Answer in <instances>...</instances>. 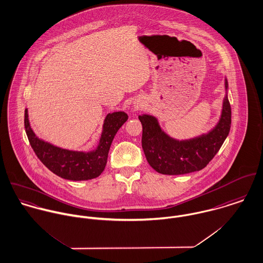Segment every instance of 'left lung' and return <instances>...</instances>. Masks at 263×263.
Returning a JSON list of instances; mask_svg holds the SVG:
<instances>
[{
	"label": "left lung",
	"instance_id": "obj_1",
	"mask_svg": "<svg viewBox=\"0 0 263 263\" xmlns=\"http://www.w3.org/2000/svg\"><path fill=\"white\" fill-rule=\"evenodd\" d=\"M225 88L228 82L225 80ZM142 124V148L150 166L162 175H185L203 170L214 158L227 138L231 127V106L226 95L216 127L200 137L177 141L166 135L157 120L139 116Z\"/></svg>",
	"mask_w": 263,
	"mask_h": 263
}]
</instances>
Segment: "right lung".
<instances>
[{
	"mask_svg": "<svg viewBox=\"0 0 263 263\" xmlns=\"http://www.w3.org/2000/svg\"><path fill=\"white\" fill-rule=\"evenodd\" d=\"M124 112L108 114L98 148L90 152L62 149L40 140L31 129L28 110L25 109L24 125L30 145L40 161L53 174L69 180H88L101 175L107 164L112 141L121 126L127 121Z\"/></svg>",
	"mask_w": 263,
	"mask_h": 263,
	"instance_id": "right-lung-1",
	"label": "right lung"
}]
</instances>
